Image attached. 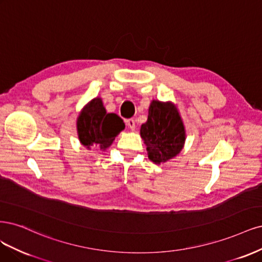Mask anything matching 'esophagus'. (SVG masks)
Instances as JSON below:
<instances>
[{
	"label": "esophagus",
	"mask_w": 262,
	"mask_h": 262,
	"mask_svg": "<svg viewBox=\"0 0 262 262\" xmlns=\"http://www.w3.org/2000/svg\"><path fill=\"white\" fill-rule=\"evenodd\" d=\"M126 125H127V127L130 130H135V128H136V125H135V120H133V119L126 120Z\"/></svg>",
	"instance_id": "obj_1"
}]
</instances>
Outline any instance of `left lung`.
<instances>
[{
    "instance_id": "left-lung-1",
    "label": "left lung",
    "mask_w": 262,
    "mask_h": 262,
    "mask_svg": "<svg viewBox=\"0 0 262 262\" xmlns=\"http://www.w3.org/2000/svg\"><path fill=\"white\" fill-rule=\"evenodd\" d=\"M140 136L147 146L148 158L155 164L175 158L186 140V130L177 106L171 101H151L147 122L140 127Z\"/></svg>"
}]
</instances>
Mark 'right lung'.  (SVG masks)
Returning a JSON list of instances; mask_svg holds the SVG:
<instances>
[{
  "instance_id": "obj_1",
  "label": "right lung",
  "mask_w": 262,
  "mask_h": 262,
  "mask_svg": "<svg viewBox=\"0 0 262 262\" xmlns=\"http://www.w3.org/2000/svg\"><path fill=\"white\" fill-rule=\"evenodd\" d=\"M76 127L78 139L83 147L88 150L91 147H98L104 151L125 128V124L119 115L107 113L102 99L97 97L81 108Z\"/></svg>"
}]
</instances>
